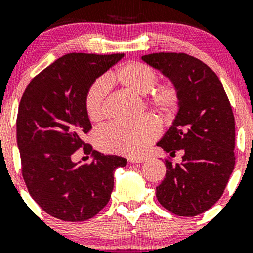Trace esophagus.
Masks as SVG:
<instances>
[{
	"label": "esophagus",
	"instance_id": "1",
	"mask_svg": "<svg viewBox=\"0 0 253 253\" xmlns=\"http://www.w3.org/2000/svg\"><path fill=\"white\" fill-rule=\"evenodd\" d=\"M128 161L130 163H144L146 161V158L145 157H136V158H129Z\"/></svg>",
	"mask_w": 253,
	"mask_h": 253
}]
</instances>
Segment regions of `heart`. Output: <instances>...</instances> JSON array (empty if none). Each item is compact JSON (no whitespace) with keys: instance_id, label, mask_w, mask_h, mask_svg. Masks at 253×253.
<instances>
[{"instance_id":"heart-1","label":"heart","mask_w":253,"mask_h":253,"mask_svg":"<svg viewBox=\"0 0 253 253\" xmlns=\"http://www.w3.org/2000/svg\"><path fill=\"white\" fill-rule=\"evenodd\" d=\"M157 82V74L144 63L128 62L109 72L104 80L90 84L84 96V108L92 123H100L106 115L108 85L119 84L135 95H146L145 103L159 117H172L178 108L179 92L172 82ZM161 127L155 119L146 117L132 123H115L104 127L97 134L101 149L127 156L141 155L158 138Z\"/></svg>"}]
</instances>
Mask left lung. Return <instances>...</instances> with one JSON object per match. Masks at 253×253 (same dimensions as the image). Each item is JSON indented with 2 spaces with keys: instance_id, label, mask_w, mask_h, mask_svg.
<instances>
[{
  "instance_id": "obj_1",
  "label": "left lung",
  "mask_w": 253,
  "mask_h": 253,
  "mask_svg": "<svg viewBox=\"0 0 253 253\" xmlns=\"http://www.w3.org/2000/svg\"><path fill=\"white\" fill-rule=\"evenodd\" d=\"M177 86L178 112L157 146L182 163L165 159L167 173L156 188L159 203L179 216H195L221 197L236 164V126L227 95L208 65L185 53L141 57Z\"/></svg>"
}]
</instances>
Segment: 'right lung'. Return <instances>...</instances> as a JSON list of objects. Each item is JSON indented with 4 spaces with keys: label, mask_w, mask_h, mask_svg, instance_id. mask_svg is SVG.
Instances as JSON below:
<instances>
[{
    "label": "right lung",
    "mask_w": 253,
    "mask_h": 253,
    "mask_svg": "<svg viewBox=\"0 0 253 253\" xmlns=\"http://www.w3.org/2000/svg\"><path fill=\"white\" fill-rule=\"evenodd\" d=\"M123 57L65 54L31 81L20 101L16 140L26 187L43 211L63 221L96 215L109 201L114 171L127 163L83 141L91 129L84 108L86 90ZM81 147L93 156L90 165L72 162Z\"/></svg>",
    "instance_id": "add662e5"
}]
</instances>
